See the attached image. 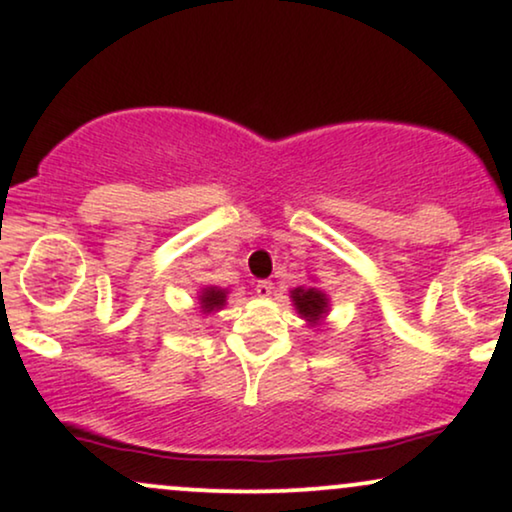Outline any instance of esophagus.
Masks as SVG:
<instances>
[{"label": "esophagus", "instance_id": "obj_1", "mask_svg": "<svg viewBox=\"0 0 512 512\" xmlns=\"http://www.w3.org/2000/svg\"><path fill=\"white\" fill-rule=\"evenodd\" d=\"M255 293L260 297H269L271 293H274V283H271V281H257Z\"/></svg>", "mask_w": 512, "mask_h": 512}]
</instances>
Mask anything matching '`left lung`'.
Instances as JSON below:
<instances>
[{
	"label": "left lung",
	"instance_id": "8db88e82",
	"mask_svg": "<svg viewBox=\"0 0 512 512\" xmlns=\"http://www.w3.org/2000/svg\"><path fill=\"white\" fill-rule=\"evenodd\" d=\"M293 300H295V307L297 312H300L304 319L307 321H319L323 312H326V295L319 293V290L314 288H295L293 290Z\"/></svg>",
	"mask_w": 512,
	"mask_h": 512
}]
</instances>
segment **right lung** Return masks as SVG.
I'll list each match as a JSON object with an SVG mask.
<instances>
[{
	"label": "right lung",
	"instance_id": "add662e5",
	"mask_svg": "<svg viewBox=\"0 0 512 512\" xmlns=\"http://www.w3.org/2000/svg\"><path fill=\"white\" fill-rule=\"evenodd\" d=\"M226 295L224 290H217V288H205L203 295H200V307H203V312H212V309H219L224 304Z\"/></svg>",
	"mask_w": 512,
	"mask_h": 512
}]
</instances>
